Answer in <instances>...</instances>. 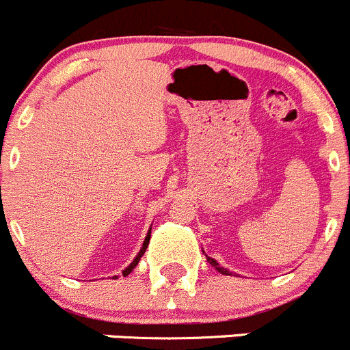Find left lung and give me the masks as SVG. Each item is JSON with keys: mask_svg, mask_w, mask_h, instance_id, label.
I'll return each instance as SVG.
<instances>
[{"mask_svg": "<svg viewBox=\"0 0 350 350\" xmlns=\"http://www.w3.org/2000/svg\"><path fill=\"white\" fill-rule=\"evenodd\" d=\"M207 260H208V264H211V266H214V267H215V269L219 271V273H221V274H231V273H230V271H228V269H224V267H223V266H219V264L215 262V260H214V259H212V257H207Z\"/></svg>", "mask_w": 350, "mask_h": 350, "instance_id": "8db88e82", "label": "left lung"}]
</instances>
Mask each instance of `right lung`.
<instances>
[{"label": "right lung", "instance_id": "1", "mask_svg": "<svg viewBox=\"0 0 350 350\" xmlns=\"http://www.w3.org/2000/svg\"><path fill=\"white\" fill-rule=\"evenodd\" d=\"M150 231H152V228H150ZM150 231H148V234H146L145 241H143V247H142V250H139V254H138V256H136V259H135V260H133V262H131V264H129V266H127V267H126V269H124V271H122V276H127V274H129V273H131V271L135 269V267H136V264H138V262H139V259H142V256H143V254H145L146 247H148V241H150ZM113 278H117V276H113Z\"/></svg>", "mask_w": 350, "mask_h": 350}]
</instances>
